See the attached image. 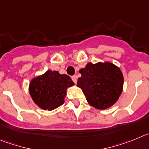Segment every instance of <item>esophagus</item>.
I'll return each instance as SVG.
<instances>
[{
    "mask_svg": "<svg viewBox=\"0 0 149 149\" xmlns=\"http://www.w3.org/2000/svg\"><path fill=\"white\" fill-rule=\"evenodd\" d=\"M71 79H72V80H73V82H74L75 84H76V83L77 82V77H76V76H73L71 77Z\"/></svg>",
    "mask_w": 149,
    "mask_h": 149,
    "instance_id": "34e87169",
    "label": "esophagus"
}]
</instances>
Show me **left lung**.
Masks as SVG:
<instances>
[{
  "mask_svg": "<svg viewBox=\"0 0 149 149\" xmlns=\"http://www.w3.org/2000/svg\"><path fill=\"white\" fill-rule=\"evenodd\" d=\"M77 86L82 90L88 102L97 109L110 108L123 92V75L111 62L88 63L79 70Z\"/></svg>",
  "mask_w": 149,
  "mask_h": 149,
  "instance_id": "left-lung-1",
  "label": "left lung"
}]
</instances>
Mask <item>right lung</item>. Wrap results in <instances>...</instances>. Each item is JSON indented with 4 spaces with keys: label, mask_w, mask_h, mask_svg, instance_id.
I'll list each match as a JSON object with an SVG mask.
<instances>
[{
    "label": "right lung",
    "mask_w": 149,
    "mask_h": 149,
    "mask_svg": "<svg viewBox=\"0 0 149 149\" xmlns=\"http://www.w3.org/2000/svg\"><path fill=\"white\" fill-rule=\"evenodd\" d=\"M73 84L69 76L49 70L31 80L29 94L39 108L52 111L64 104L67 89Z\"/></svg>",
    "instance_id": "right-lung-1"
}]
</instances>
